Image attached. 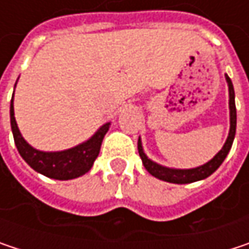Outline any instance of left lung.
I'll return each instance as SVG.
<instances>
[{
    "instance_id": "obj_1",
    "label": "left lung",
    "mask_w": 249,
    "mask_h": 249,
    "mask_svg": "<svg viewBox=\"0 0 249 249\" xmlns=\"http://www.w3.org/2000/svg\"><path fill=\"white\" fill-rule=\"evenodd\" d=\"M226 80H228V86H229V109H231V129H229V135H228V140L225 142L224 148L206 164L200 166V167H196V169H190V170H174V169H167V167H163V166H159L156 163H153L151 160L147 159V156L144 154L142 151V147H141V141L138 140V153H140V157L142 160V164L144 167L147 169V172L160 178V180H164V181H170V183H178V184H184V183H193V181H197V180H202V178H206L209 177L211 174L213 173L222 163H224L225 157L228 156L231 147H232V142H233V137H235V129H236V108H235V92H233V86H232V82L231 79L226 76Z\"/></svg>"
}]
</instances>
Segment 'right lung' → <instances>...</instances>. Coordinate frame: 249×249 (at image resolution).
<instances>
[{
	"label": "right lung",
	"instance_id": "1",
	"mask_svg": "<svg viewBox=\"0 0 249 249\" xmlns=\"http://www.w3.org/2000/svg\"><path fill=\"white\" fill-rule=\"evenodd\" d=\"M10 117H11V129L14 135V142L17 145L20 156L25 160V163L36 172L57 180L75 178L89 172L95 159L99 154L102 140L109 128V124L101 126L99 131L89 141L77 145L75 148L59 151V153H43L28 145L24 138L21 137L14 118L13 99H11Z\"/></svg>",
	"mask_w": 249,
	"mask_h": 249
}]
</instances>
